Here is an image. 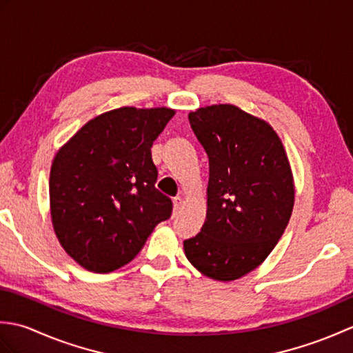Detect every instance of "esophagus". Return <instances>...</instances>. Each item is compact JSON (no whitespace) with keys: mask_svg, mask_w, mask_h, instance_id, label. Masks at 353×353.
I'll list each match as a JSON object with an SVG mask.
<instances>
[{"mask_svg":"<svg viewBox=\"0 0 353 353\" xmlns=\"http://www.w3.org/2000/svg\"><path fill=\"white\" fill-rule=\"evenodd\" d=\"M182 203H183V199L182 197H174V199H172V211H174V214L179 212V209H181Z\"/></svg>","mask_w":353,"mask_h":353,"instance_id":"obj_1","label":"esophagus"}]
</instances>
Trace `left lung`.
I'll use <instances>...</instances> for the list:
<instances>
[{"instance_id": "8db88e82", "label": "left lung", "mask_w": 353, "mask_h": 353, "mask_svg": "<svg viewBox=\"0 0 353 353\" xmlns=\"http://www.w3.org/2000/svg\"><path fill=\"white\" fill-rule=\"evenodd\" d=\"M188 118L209 157V182L205 224L183 250L209 279L236 281L265 261L287 228L291 165L273 127L235 104L199 108Z\"/></svg>"}]
</instances>
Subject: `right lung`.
<instances>
[{
    "instance_id": "1",
    "label": "right lung",
    "mask_w": 353,
    "mask_h": 353,
    "mask_svg": "<svg viewBox=\"0 0 353 353\" xmlns=\"http://www.w3.org/2000/svg\"><path fill=\"white\" fill-rule=\"evenodd\" d=\"M174 114L163 106L112 109L57 150L50 170L52 229L88 272L129 264L171 215V200L154 188L152 145Z\"/></svg>"
}]
</instances>
